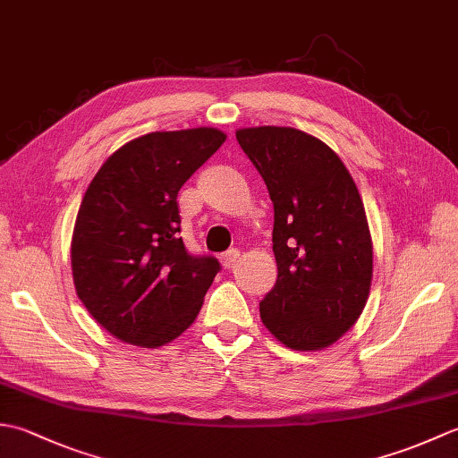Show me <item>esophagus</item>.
Segmentation results:
<instances>
[{
    "label": "esophagus",
    "mask_w": 458,
    "mask_h": 458,
    "mask_svg": "<svg viewBox=\"0 0 458 458\" xmlns=\"http://www.w3.org/2000/svg\"><path fill=\"white\" fill-rule=\"evenodd\" d=\"M238 259H240V251H238L236 248L228 250L226 254H222V258H220L224 269H232V267H234V266L238 264Z\"/></svg>",
    "instance_id": "esophagus-1"
}]
</instances>
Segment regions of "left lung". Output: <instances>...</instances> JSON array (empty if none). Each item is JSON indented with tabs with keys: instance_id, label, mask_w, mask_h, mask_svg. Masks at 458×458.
<instances>
[{
	"instance_id": "1",
	"label": "left lung",
	"mask_w": 458,
	"mask_h": 458,
	"mask_svg": "<svg viewBox=\"0 0 458 458\" xmlns=\"http://www.w3.org/2000/svg\"><path fill=\"white\" fill-rule=\"evenodd\" d=\"M274 202L277 281L259 301L269 333L318 350L362 313L372 284V238L362 199L338 155L293 128L236 131Z\"/></svg>"
}]
</instances>
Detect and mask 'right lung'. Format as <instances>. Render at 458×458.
Returning <instances> with one entry per match:
<instances>
[{"label":"right lung","mask_w":458,"mask_h":458,"mask_svg":"<svg viewBox=\"0 0 458 458\" xmlns=\"http://www.w3.org/2000/svg\"><path fill=\"white\" fill-rule=\"evenodd\" d=\"M226 135L214 128L153 131L96 173L72 234V277L89 313L123 343L155 348L197 318L220 271L181 238L177 194Z\"/></svg>","instance_id":"1"}]
</instances>
